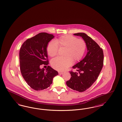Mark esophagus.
Here are the masks:
<instances>
[{
  "mask_svg": "<svg viewBox=\"0 0 122 122\" xmlns=\"http://www.w3.org/2000/svg\"><path fill=\"white\" fill-rule=\"evenodd\" d=\"M58 74H60V75H62L63 74V72H61V71H59L58 72Z\"/></svg>",
  "mask_w": 122,
  "mask_h": 122,
  "instance_id": "1",
  "label": "esophagus"
}]
</instances>
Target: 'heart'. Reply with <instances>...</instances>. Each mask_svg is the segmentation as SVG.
I'll return each mask as SVG.
<instances>
[{
    "mask_svg": "<svg viewBox=\"0 0 122 122\" xmlns=\"http://www.w3.org/2000/svg\"><path fill=\"white\" fill-rule=\"evenodd\" d=\"M58 47L64 48L63 54L64 57L53 59L51 64L53 69L62 71L70 67L73 61L76 62L82 58L86 45L82 39H77L76 36L72 35H64L48 43L46 47L48 55L51 57L56 56L58 52Z\"/></svg>",
    "mask_w": 122,
    "mask_h": 122,
    "instance_id": "heart-1",
    "label": "heart"
}]
</instances>
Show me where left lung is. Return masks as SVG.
Listing matches in <instances>:
<instances>
[{
    "instance_id": "left-lung-1",
    "label": "left lung",
    "mask_w": 122,
    "mask_h": 122,
    "mask_svg": "<svg viewBox=\"0 0 122 122\" xmlns=\"http://www.w3.org/2000/svg\"><path fill=\"white\" fill-rule=\"evenodd\" d=\"M74 35L82 37L86 43L88 52L85 58L73 66L76 71H70L71 78L66 85L81 92L86 91L97 80L103 65L104 55L102 48L86 34L78 33Z\"/></svg>"
}]
</instances>
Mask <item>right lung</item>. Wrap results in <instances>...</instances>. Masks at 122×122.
<instances>
[{"instance_id":"add662e5","label":"right lung","mask_w":122,"mask_h":122,"mask_svg":"<svg viewBox=\"0 0 122 122\" xmlns=\"http://www.w3.org/2000/svg\"><path fill=\"white\" fill-rule=\"evenodd\" d=\"M54 37L52 34L41 32L29 38L22 44L19 53L21 75L29 86L40 91L50 86L58 72L47 66L46 70L41 65L48 64L46 47Z\"/></svg>"}]
</instances>
